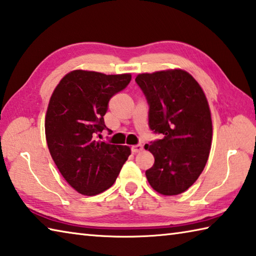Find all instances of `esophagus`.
I'll return each mask as SVG.
<instances>
[{
	"mask_svg": "<svg viewBox=\"0 0 256 256\" xmlns=\"http://www.w3.org/2000/svg\"><path fill=\"white\" fill-rule=\"evenodd\" d=\"M131 150H132L133 153H138V152H141L143 150V146L141 143H138V144H136V146H133L131 148Z\"/></svg>",
	"mask_w": 256,
	"mask_h": 256,
	"instance_id": "34e87169",
	"label": "esophagus"
}]
</instances>
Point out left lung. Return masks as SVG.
<instances>
[{
	"label": "left lung",
	"mask_w": 256,
	"mask_h": 256,
	"mask_svg": "<svg viewBox=\"0 0 256 256\" xmlns=\"http://www.w3.org/2000/svg\"><path fill=\"white\" fill-rule=\"evenodd\" d=\"M148 104V128L162 138L146 144L154 164L148 184L166 196L179 194L198 179L208 160L212 125L205 94L181 69L141 74L136 78Z\"/></svg>",
	"instance_id": "obj_1"
}]
</instances>
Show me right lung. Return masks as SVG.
Listing matches in <instances>:
<instances>
[{"mask_svg":"<svg viewBox=\"0 0 256 256\" xmlns=\"http://www.w3.org/2000/svg\"><path fill=\"white\" fill-rule=\"evenodd\" d=\"M131 78L130 74L74 70L51 95L44 123L50 154L67 182L82 194L94 196L108 189L131 154L126 146L98 140L103 130L110 132L104 122L110 100Z\"/></svg>","mask_w":256,"mask_h":256,"instance_id":"right-lung-1","label":"right lung"}]
</instances>
